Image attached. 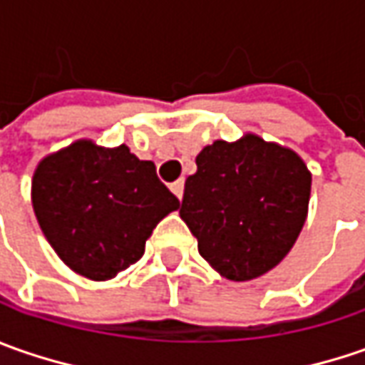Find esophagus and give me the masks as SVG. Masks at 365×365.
<instances>
[{"label": "esophagus", "mask_w": 365, "mask_h": 365, "mask_svg": "<svg viewBox=\"0 0 365 365\" xmlns=\"http://www.w3.org/2000/svg\"><path fill=\"white\" fill-rule=\"evenodd\" d=\"M170 190L175 192L178 199H182V192H185V180L180 178V180H176V182H173V185H170Z\"/></svg>", "instance_id": "esophagus-1"}]
</instances>
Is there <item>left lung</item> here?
<instances>
[{"label": "left lung", "instance_id": "8db88e82", "mask_svg": "<svg viewBox=\"0 0 365 365\" xmlns=\"http://www.w3.org/2000/svg\"><path fill=\"white\" fill-rule=\"evenodd\" d=\"M311 197V173L288 148L247 133L205 146L187 178L180 217L221 276L258 278L294 245Z\"/></svg>", "mask_w": 365, "mask_h": 365}]
</instances>
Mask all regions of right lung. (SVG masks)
Listing matches in <instances>:
<instances>
[{
  "mask_svg": "<svg viewBox=\"0 0 365 365\" xmlns=\"http://www.w3.org/2000/svg\"><path fill=\"white\" fill-rule=\"evenodd\" d=\"M32 205L42 232L68 268L109 280L144 254L152 230L178 199L156 176L154 162L128 146L75 142L38 164Z\"/></svg>",
  "mask_w": 365,
  "mask_h": 365,
  "instance_id": "add662e5",
  "label": "right lung"
}]
</instances>
